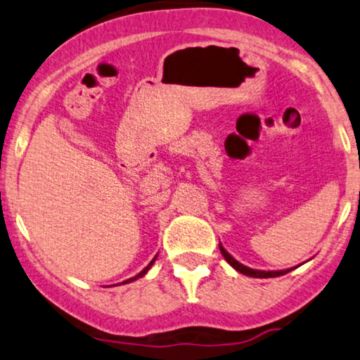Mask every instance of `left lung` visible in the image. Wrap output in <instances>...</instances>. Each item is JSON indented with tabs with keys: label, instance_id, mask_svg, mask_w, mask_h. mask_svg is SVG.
<instances>
[{
	"label": "left lung",
	"instance_id": "8db88e82",
	"mask_svg": "<svg viewBox=\"0 0 360 360\" xmlns=\"http://www.w3.org/2000/svg\"><path fill=\"white\" fill-rule=\"evenodd\" d=\"M220 253H222L224 255V258L225 260H227L230 265H232L233 268H236L237 271H240V273H243V275H247V276H253V278H273V276H281V275H286V273H288L290 270H280V271H262V270H253V268H248V266H245V265H242V263H238L236 258L233 257H230L227 252H225V248L220 245Z\"/></svg>",
	"mask_w": 360,
	"mask_h": 360
}]
</instances>
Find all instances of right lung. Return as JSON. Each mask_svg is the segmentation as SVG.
Instances as JSON below:
<instances>
[{"label": "right lung", "mask_w": 360, "mask_h": 360, "mask_svg": "<svg viewBox=\"0 0 360 360\" xmlns=\"http://www.w3.org/2000/svg\"><path fill=\"white\" fill-rule=\"evenodd\" d=\"M155 260H156V257L155 258H153V260L150 262V265H148L146 268H145V270H141L140 273H138V275L136 276H133V278H130V280H127V281H123V283H130V281H133V280H136V278H140V276H143V275H145V273L148 271V270H150V266L153 265V263H155Z\"/></svg>", "instance_id": "right-lung-1"}]
</instances>
